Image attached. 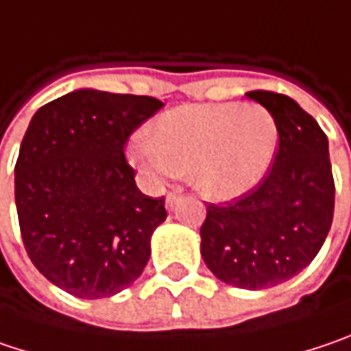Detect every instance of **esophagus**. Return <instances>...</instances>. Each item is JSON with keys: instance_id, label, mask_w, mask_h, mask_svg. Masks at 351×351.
<instances>
[{"instance_id": "obj_1", "label": "esophagus", "mask_w": 351, "mask_h": 351, "mask_svg": "<svg viewBox=\"0 0 351 351\" xmlns=\"http://www.w3.org/2000/svg\"><path fill=\"white\" fill-rule=\"evenodd\" d=\"M180 189H173L169 195H167V208L169 210H175V206H176V202H178V196H180Z\"/></svg>"}]
</instances>
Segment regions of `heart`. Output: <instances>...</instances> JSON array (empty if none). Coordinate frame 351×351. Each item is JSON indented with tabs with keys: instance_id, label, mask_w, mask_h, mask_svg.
<instances>
[{
	"instance_id": "obj_1",
	"label": "heart",
	"mask_w": 351,
	"mask_h": 351,
	"mask_svg": "<svg viewBox=\"0 0 351 351\" xmlns=\"http://www.w3.org/2000/svg\"><path fill=\"white\" fill-rule=\"evenodd\" d=\"M278 143L274 114L258 103L184 105L133 136L127 155L143 175H189L200 195L232 200L266 176Z\"/></svg>"
}]
</instances>
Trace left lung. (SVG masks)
I'll return each mask as SVG.
<instances>
[{
  "mask_svg": "<svg viewBox=\"0 0 351 351\" xmlns=\"http://www.w3.org/2000/svg\"><path fill=\"white\" fill-rule=\"evenodd\" d=\"M274 114L278 153L262 182L224 204H206L200 254L218 280L264 290L294 278L319 252L334 218L328 136L294 99L250 91Z\"/></svg>",
  "mask_w": 351,
  "mask_h": 351,
  "instance_id": "left-lung-1",
  "label": "left lung"
}]
</instances>
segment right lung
Segmentation results:
<instances>
[{"mask_svg": "<svg viewBox=\"0 0 351 351\" xmlns=\"http://www.w3.org/2000/svg\"><path fill=\"white\" fill-rule=\"evenodd\" d=\"M162 103L77 89L33 114L15 162V206L35 268L77 298H109L138 278L165 196L143 195L125 143Z\"/></svg>", "mask_w": 351, "mask_h": 351, "instance_id": "right-lung-1", "label": "right lung"}]
</instances>
